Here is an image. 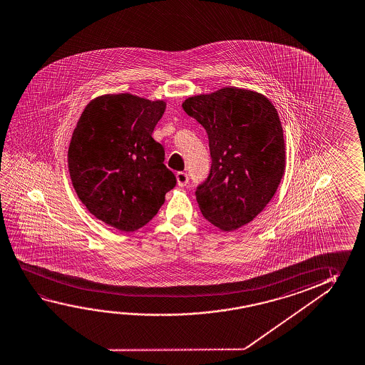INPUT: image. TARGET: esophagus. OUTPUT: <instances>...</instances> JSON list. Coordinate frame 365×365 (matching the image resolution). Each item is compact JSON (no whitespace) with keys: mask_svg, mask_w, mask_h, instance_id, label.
<instances>
[{"mask_svg":"<svg viewBox=\"0 0 365 365\" xmlns=\"http://www.w3.org/2000/svg\"><path fill=\"white\" fill-rule=\"evenodd\" d=\"M175 178H177V183L180 187H185L188 183V174L185 172H178L175 174Z\"/></svg>","mask_w":365,"mask_h":365,"instance_id":"esophagus-1","label":"esophagus"}]
</instances>
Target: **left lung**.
<instances>
[{
    "label": "left lung",
    "instance_id": "left-lung-1",
    "mask_svg": "<svg viewBox=\"0 0 365 365\" xmlns=\"http://www.w3.org/2000/svg\"><path fill=\"white\" fill-rule=\"evenodd\" d=\"M182 107L209 136L212 164L196 190L203 217L224 232L251 222L274 197L285 170L276 108L257 91L238 88L190 96Z\"/></svg>",
    "mask_w": 365,
    "mask_h": 365
}]
</instances>
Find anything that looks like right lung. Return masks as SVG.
Listing matches in <instances>:
<instances>
[{
  "instance_id": "1",
  "label": "right lung",
  "mask_w": 365,
  "mask_h": 365,
  "mask_svg": "<svg viewBox=\"0 0 365 365\" xmlns=\"http://www.w3.org/2000/svg\"><path fill=\"white\" fill-rule=\"evenodd\" d=\"M165 107L128 93L98 96L72 133L67 158L78 197L120 232L146 225L177 183L164 165V148L151 138Z\"/></svg>"
}]
</instances>
